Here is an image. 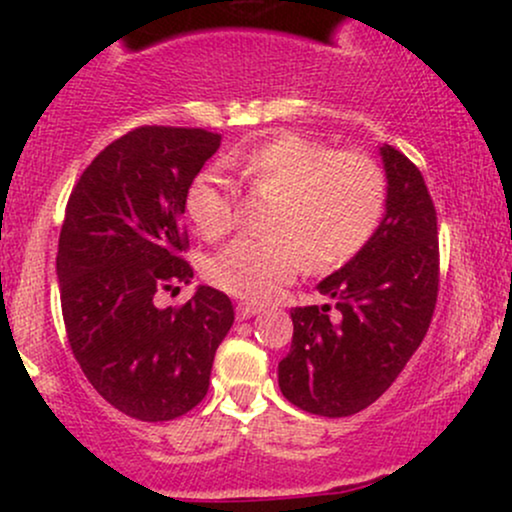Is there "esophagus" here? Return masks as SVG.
<instances>
[{"instance_id":"esophagus-1","label":"esophagus","mask_w":512,"mask_h":512,"mask_svg":"<svg viewBox=\"0 0 512 512\" xmlns=\"http://www.w3.org/2000/svg\"><path fill=\"white\" fill-rule=\"evenodd\" d=\"M257 313H260V308H257L255 303H238L236 308L238 320H248V317H255Z\"/></svg>"}]
</instances>
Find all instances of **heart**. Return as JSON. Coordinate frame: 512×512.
<instances>
[{
	"label": "heart",
	"mask_w": 512,
	"mask_h": 512,
	"mask_svg": "<svg viewBox=\"0 0 512 512\" xmlns=\"http://www.w3.org/2000/svg\"><path fill=\"white\" fill-rule=\"evenodd\" d=\"M228 166L257 195L272 197L264 214L269 236L233 240L207 264L211 284L243 301L274 298L305 262L315 272L342 267L363 250L383 216V173L361 151H332L286 132L231 156ZM185 214L207 240L231 231L233 202L216 175L190 182Z\"/></svg>",
	"instance_id": "b5f03b06"
}]
</instances>
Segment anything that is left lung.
<instances>
[{
  "label": "left lung",
  "mask_w": 512,
  "mask_h": 512,
  "mask_svg": "<svg viewBox=\"0 0 512 512\" xmlns=\"http://www.w3.org/2000/svg\"><path fill=\"white\" fill-rule=\"evenodd\" d=\"M385 216L356 257L317 284L330 305L293 308L279 387L298 409L351 416L397 380L424 342L438 298V219L421 170L380 146Z\"/></svg>",
  "instance_id": "1"
}]
</instances>
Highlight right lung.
<instances>
[{"label": "right lung", "mask_w": 512, "mask_h": 512, "mask_svg": "<svg viewBox=\"0 0 512 512\" xmlns=\"http://www.w3.org/2000/svg\"><path fill=\"white\" fill-rule=\"evenodd\" d=\"M221 134L137 127L91 161L69 195L57 248L72 354L105 402L139 421L187 414L209 390L233 325L226 293L199 286L180 308L156 293L190 284L185 195Z\"/></svg>", "instance_id": "right-lung-1"}]
</instances>
